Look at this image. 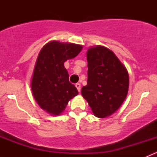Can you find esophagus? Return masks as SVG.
Listing matches in <instances>:
<instances>
[{
  "label": "esophagus",
  "instance_id": "1",
  "mask_svg": "<svg viewBox=\"0 0 157 157\" xmlns=\"http://www.w3.org/2000/svg\"><path fill=\"white\" fill-rule=\"evenodd\" d=\"M75 86H76V87H77V90H78V92H80V87H81V86H80V83H76Z\"/></svg>",
  "mask_w": 157,
  "mask_h": 157
}]
</instances>
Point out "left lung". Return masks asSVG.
Wrapping results in <instances>:
<instances>
[{
  "instance_id": "obj_1",
  "label": "left lung",
  "mask_w": 157,
  "mask_h": 157,
  "mask_svg": "<svg viewBox=\"0 0 157 157\" xmlns=\"http://www.w3.org/2000/svg\"><path fill=\"white\" fill-rule=\"evenodd\" d=\"M87 84L81 94L95 116L103 118L115 113L126 99L129 76L125 66L112 51L102 45L89 48Z\"/></svg>"
}]
</instances>
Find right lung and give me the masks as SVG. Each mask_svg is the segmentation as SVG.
Returning <instances> with one entry per match:
<instances>
[{"instance_id": "right-lung-1", "label": "right lung", "mask_w": 157, "mask_h": 157, "mask_svg": "<svg viewBox=\"0 0 157 157\" xmlns=\"http://www.w3.org/2000/svg\"><path fill=\"white\" fill-rule=\"evenodd\" d=\"M83 45L51 41L39 52L31 79V90L38 105L52 115H59L78 94L69 82L64 63L75 58Z\"/></svg>"}]
</instances>
